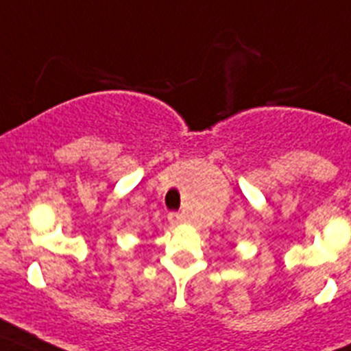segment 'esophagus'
Here are the masks:
<instances>
[{
  "label": "esophagus",
  "mask_w": 351,
  "mask_h": 351,
  "mask_svg": "<svg viewBox=\"0 0 351 351\" xmlns=\"http://www.w3.org/2000/svg\"><path fill=\"white\" fill-rule=\"evenodd\" d=\"M168 220L171 223H180L183 220V215L178 213V211H171V213L168 215Z\"/></svg>",
  "instance_id": "34e87169"
}]
</instances>
